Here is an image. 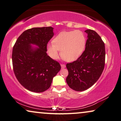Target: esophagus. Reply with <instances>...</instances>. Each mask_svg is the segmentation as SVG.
<instances>
[{"instance_id":"1","label":"esophagus","mask_w":121,"mask_h":121,"mask_svg":"<svg viewBox=\"0 0 121 121\" xmlns=\"http://www.w3.org/2000/svg\"><path fill=\"white\" fill-rule=\"evenodd\" d=\"M61 66L62 69H64L66 67V65H65V64H61Z\"/></svg>"}]
</instances>
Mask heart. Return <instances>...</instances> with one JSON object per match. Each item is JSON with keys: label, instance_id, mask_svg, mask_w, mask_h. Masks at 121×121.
Instances as JSON below:
<instances>
[{"label": "heart", "instance_id": "1", "mask_svg": "<svg viewBox=\"0 0 121 121\" xmlns=\"http://www.w3.org/2000/svg\"><path fill=\"white\" fill-rule=\"evenodd\" d=\"M47 45V52L53 59L59 56L61 50L62 57L68 62L77 60L82 54L86 46V39L84 33L78 30L60 33Z\"/></svg>", "mask_w": 121, "mask_h": 121}]
</instances>
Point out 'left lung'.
<instances>
[{
	"label": "left lung",
	"mask_w": 121,
	"mask_h": 121,
	"mask_svg": "<svg viewBox=\"0 0 121 121\" xmlns=\"http://www.w3.org/2000/svg\"><path fill=\"white\" fill-rule=\"evenodd\" d=\"M85 50L76 61L66 64V82L71 89L85 91L93 85L102 74L105 62V46L99 35L87 29Z\"/></svg>",
	"instance_id": "left-lung-1"
}]
</instances>
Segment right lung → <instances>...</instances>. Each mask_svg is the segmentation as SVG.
I'll list each match as a JSON object with an SVG mask.
<instances>
[{"label":"right lung","mask_w":121,"mask_h":121,"mask_svg":"<svg viewBox=\"0 0 121 121\" xmlns=\"http://www.w3.org/2000/svg\"><path fill=\"white\" fill-rule=\"evenodd\" d=\"M53 30L51 26L26 30L13 49L14 73L20 84L30 91L40 93L49 89L53 77L61 69L59 62L46 53L48 42L54 35Z\"/></svg>","instance_id":"add662e5"}]
</instances>
